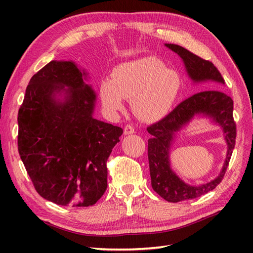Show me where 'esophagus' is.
<instances>
[{
	"label": "esophagus",
	"instance_id": "esophagus-1",
	"mask_svg": "<svg viewBox=\"0 0 253 253\" xmlns=\"http://www.w3.org/2000/svg\"><path fill=\"white\" fill-rule=\"evenodd\" d=\"M132 133H135V129H133V127L130 125H126L125 128H124V135H132Z\"/></svg>",
	"mask_w": 253,
	"mask_h": 253
}]
</instances>
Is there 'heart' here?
<instances>
[{
  "instance_id": "obj_1",
  "label": "heart",
  "mask_w": 253,
  "mask_h": 253,
  "mask_svg": "<svg viewBox=\"0 0 253 253\" xmlns=\"http://www.w3.org/2000/svg\"><path fill=\"white\" fill-rule=\"evenodd\" d=\"M181 90V78L157 57H142L117 65L111 79L99 88L104 109L117 113L124 99L131 100V110L144 123H157L169 115Z\"/></svg>"
}]
</instances>
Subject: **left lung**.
I'll list each match as a JSON object with an SVG mask.
<instances>
[{"mask_svg":"<svg viewBox=\"0 0 253 253\" xmlns=\"http://www.w3.org/2000/svg\"><path fill=\"white\" fill-rule=\"evenodd\" d=\"M184 63L187 76L193 84H225L217 68L185 47L165 43ZM215 88L208 85L206 89ZM234 102L230 96L218 89L203 90L191 95L170 112L162 121L147 128L152 137L148 140L150 176L153 190L169 202H179L201 197L212 191L222 181L232 157L236 140V125L233 118ZM196 118H208L223 131L228 151L222 169L215 179L204 184H187L175 174L170 164V152L180 131Z\"/></svg>","mask_w":253,"mask_h":253,"instance_id":"8db88e82","label":"left lung"}]
</instances>
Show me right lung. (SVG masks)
Returning a JSON list of instances; mask_svg holds the SVG:
<instances>
[{
  "label": "right lung",
  "mask_w": 253,
  "mask_h": 253,
  "mask_svg": "<svg viewBox=\"0 0 253 253\" xmlns=\"http://www.w3.org/2000/svg\"><path fill=\"white\" fill-rule=\"evenodd\" d=\"M89 73L51 61L32 76L18 112V152L38 193L58 206L89 207L107 188L106 161L121 127L94 118Z\"/></svg>",
  "instance_id": "right-lung-1"
}]
</instances>
